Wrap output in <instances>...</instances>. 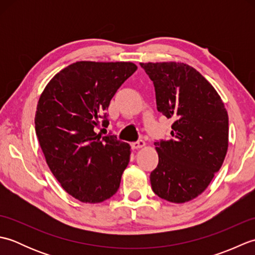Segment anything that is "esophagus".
I'll list each match as a JSON object with an SVG mask.
<instances>
[{
  "label": "esophagus",
  "instance_id": "esophagus-1",
  "mask_svg": "<svg viewBox=\"0 0 255 255\" xmlns=\"http://www.w3.org/2000/svg\"><path fill=\"white\" fill-rule=\"evenodd\" d=\"M143 147H145V142L142 141V140H139V141H137V142L131 143V149L132 150H137V149L143 148Z\"/></svg>",
  "mask_w": 255,
  "mask_h": 255
}]
</instances>
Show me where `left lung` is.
<instances>
[{
	"label": "left lung",
	"instance_id": "1",
	"mask_svg": "<svg viewBox=\"0 0 255 255\" xmlns=\"http://www.w3.org/2000/svg\"><path fill=\"white\" fill-rule=\"evenodd\" d=\"M153 81L158 111L172 118V139L155 142L158 166L152 191L183 204L208 187L226 158L229 118L218 92L196 69L184 62H141Z\"/></svg>",
	"mask_w": 255,
	"mask_h": 255
}]
</instances>
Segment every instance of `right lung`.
Instances as JSON below:
<instances>
[{
    "label": "right lung",
    "mask_w": 255,
    "mask_h": 255,
    "mask_svg": "<svg viewBox=\"0 0 255 255\" xmlns=\"http://www.w3.org/2000/svg\"><path fill=\"white\" fill-rule=\"evenodd\" d=\"M138 67L132 62L77 61L40 94L35 129L48 166L62 188L85 204L111 198L129 163L130 145L96 133L117 90Z\"/></svg>",
    "instance_id": "add662e5"
}]
</instances>
